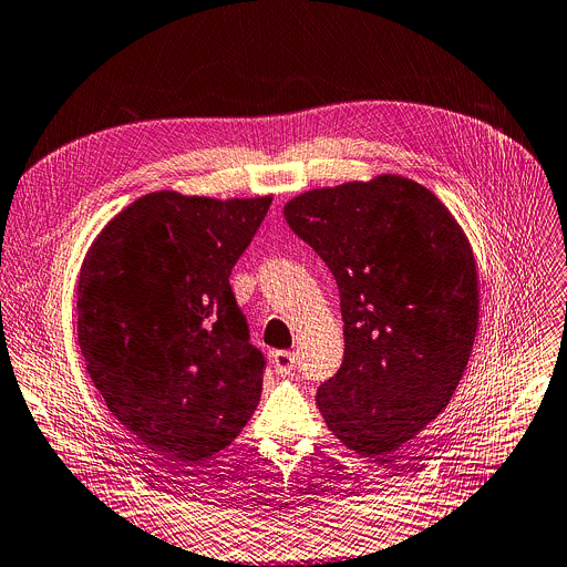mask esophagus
I'll return each instance as SVG.
<instances>
[{
  "label": "esophagus",
  "mask_w": 567,
  "mask_h": 567,
  "mask_svg": "<svg viewBox=\"0 0 567 567\" xmlns=\"http://www.w3.org/2000/svg\"><path fill=\"white\" fill-rule=\"evenodd\" d=\"M274 369L278 375H289L296 369V354L287 350H278L274 354Z\"/></svg>",
  "instance_id": "1"
}]
</instances>
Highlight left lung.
Masks as SVG:
<instances>
[{
  "instance_id": "left-lung-1",
  "label": "left lung",
  "mask_w": 567,
  "mask_h": 567,
  "mask_svg": "<svg viewBox=\"0 0 567 567\" xmlns=\"http://www.w3.org/2000/svg\"><path fill=\"white\" fill-rule=\"evenodd\" d=\"M285 219L341 298L343 364L319 386V411L346 447L391 463L468 367L480 326L471 241L436 194L398 174L302 192Z\"/></svg>"
}]
</instances>
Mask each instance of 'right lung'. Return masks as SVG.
<instances>
[{
  "label": "right lung",
  "instance_id": "obj_1",
  "mask_svg": "<svg viewBox=\"0 0 567 567\" xmlns=\"http://www.w3.org/2000/svg\"><path fill=\"white\" fill-rule=\"evenodd\" d=\"M271 200L151 192L85 252L76 330L90 380L176 466L230 445L260 402L265 354L248 343L228 278Z\"/></svg>",
  "mask_w": 567,
  "mask_h": 567
}]
</instances>
